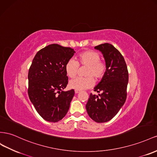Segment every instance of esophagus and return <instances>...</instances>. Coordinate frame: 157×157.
Returning <instances> with one entry per match:
<instances>
[{
  "mask_svg": "<svg viewBox=\"0 0 157 157\" xmlns=\"http://www.w3.org/2000/svg\"><path fill=\"white\" fill-rule=\"evenodd\" d=\"M75 94H78V93H79V92H80V90H75Z\"/></svg>",
  "mask_w": 157,
  "mask_h": 157,
  "instance_id": "esophagus-1",
  "label": "esophagus"
}]
</instances>
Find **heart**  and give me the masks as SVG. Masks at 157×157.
Listing matches in <instances>:
<instances>
[{"mask_svg": "<svg viewBox=\"0 0 157 157\" xmlns=\"http://www.w3.org/2000/svg\"><path fill=\"white\" fill-rule=\"evenodd\" d=\"M78 64L86 66L85 71L86 77H77L71 80L69 86L75 90H82L92 86L96 80L102 78L106 71V65L100 60V54L92 50H88L80 53L77 57V62L74 59H69L67 62L65 69L67 75L71 78L77 75L78 70Z\"/></svg>", "mask_w": 157, "mask_h": 157, "instance_id": "heart-1", "label": "heart"}]
</instances>
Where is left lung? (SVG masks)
<instances>
[{"label": "left lung", "instance_id": "1", "mask_svg": "<svg viewBox=\"0 0 157 157\" xmlns=\"http://www.w3.org/2000/svg\"><path fill=\"white\" fill-rule=\"evenodd\" d=\"M104 58L106 71L100 82L94 88L98 95L90 94L86 109L92 120L98 123L111 120L124 105L127 98L129 81L128 67L124 57L112 44L97 45Z\"/></svg>", "mask_w": 157, "mask_h": 157}]
</instances>
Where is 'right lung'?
<instances>
[{
    "instance_id": "1",
    "label": "right lung",
    "mask_w": 157,
    "mask_h": 157,
    "mask_svg": "<svg viewBox=\"0 0 157 157\" xmlns=\"http://www.w3.org/2000/svg\"><path fill=\"white\" fill-rule=\"evenodd\" d=\"M75 52L51 44L38 52L28 72V96L40 116L57 122L65 116L75 91H64L68 84L65 67Z\"/></svg>"
}]
</instances>
